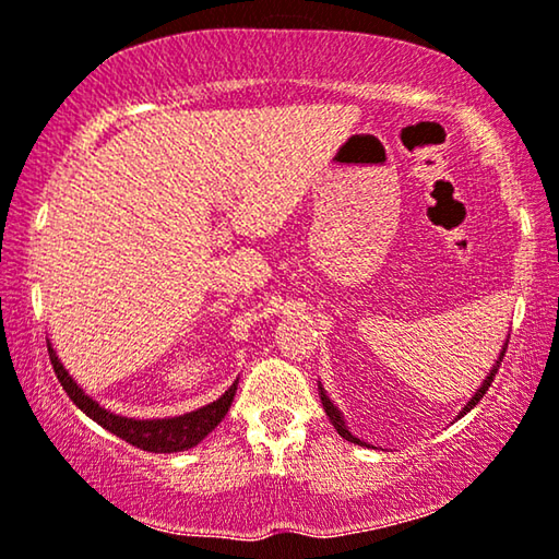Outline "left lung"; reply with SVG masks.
<instances>
[{"label": "left lung", "instance_id": "1", "mask_svg": "<svg viewBox=\"0 0 559 559\" xmlns=\"http://www.w3.org/2000/svg\"><path fill=\"white\" fill-rule=\"evenodd\" d=\"M507 346H509V338H507V343H503V348H501V354H499V358H496V364H493V369H491V373H488V377L484 379V384H480V389H476V394L471 396V402L465 404V407L461 409V415H457V419H461L465 412H471L473 407H476V404L484 400V394L488 392V386H491V381H493V377H496V371H499V366H501V361H503V354H507ZM320 400H323V409H325V415L331 417V423H333V427L335 430H338V435L343 440H348V442H356V445H366V442H361L356 438V435H350L348 432V427H346V423H343V415L338 412V407H335V404L328 400V394L323 392V386H320Z\"/></svg>", "mask_w": 559, "mask_h": 559}]
</instances>
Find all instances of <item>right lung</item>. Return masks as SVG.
Listing matches in <instances>:
<instances>
[{
  "mask_svg": "<svg viewBox=\"0 0 559 559\" xmlns=\"http://www.w3.org/2000/svg\"><path fill=\"white\" fill-rule=\"evenodd\" d=\"M48 354H50L52 371H56L60 386L66 389V394L71 396L75 407L86 412V415L94 419V423L102 425L104 430H109L117 435V438L127 440L129 445L147 450V453H180V450L195 448L198 442H201L209 432L216 430L221 419L226 417V412L234 402L236 384H239V379H236L216 402L205 404V407L195 412H188V415L167 417V419H132V417L114 415V412L104 409L102 404L91 400V396L75 384L71 373L66 371V366L60 364V358L56 356V350L50 348V343H48Z\"/></svg>",
  "mask_w": 559,
  "mask_h": 559,
  "instance_id": "right-lung-1",
  "label": "right lung"
}]
</instances>
